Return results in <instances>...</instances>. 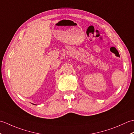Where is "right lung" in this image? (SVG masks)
Returning a JSON list of instances; mask_svg holds the SVG:
<instances>
[{"label": "right lung", "instance_id": "1", "mask_svg": "<svg viewBox=\"0 0 134 134\" xmlns=\"http://www.w3.org/2000/svg\"><path fill=\"white\" fill-rule=\"evenodd\" d=\"M34 105H35V104H34Z\"/></svg>", "mask_w": 134, "mask_h": 134}]
</instances>
